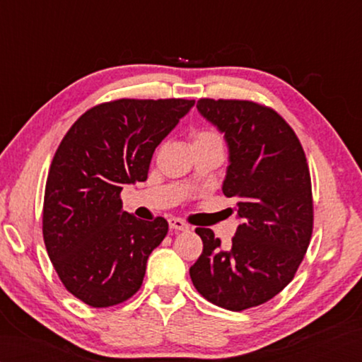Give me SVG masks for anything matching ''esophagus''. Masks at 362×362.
<instances>
[{"label": "esophagus", "mask_w": 362, "mask_h": 362, "mask_svg": "<svg viewBox=\"0 0 362 362\" xmlns=\"http://www.w3.org/2000/svg\"><path fill=\"white\" fill-rule=\"evenodd\" d=\"M168 222H169V227H171L173 230H177V232H183V230L189 228L187 222L183 219H179V218H171Z\"/></svg>", "instance_id": "1"}]
</instances>
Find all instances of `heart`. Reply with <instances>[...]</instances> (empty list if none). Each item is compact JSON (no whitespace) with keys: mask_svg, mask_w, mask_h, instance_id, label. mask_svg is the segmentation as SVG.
I'll list each match as a JSON object with an SVG mask.
<instances>
[{"mask_svg":"<svg viewBox=\"0 0 362 362\" xmlns=\"http://www.w3.org/2000/svg\"><path fill=\"white\" fill-rule=\"evenodd\" d=\"M191 138H193V146L204 143H222L221 135L211 129H197L191 134Z\"/></svg>","mask_w":362,"mask_h":362,"instance_id":"1","label":"heart"}]
</instances>
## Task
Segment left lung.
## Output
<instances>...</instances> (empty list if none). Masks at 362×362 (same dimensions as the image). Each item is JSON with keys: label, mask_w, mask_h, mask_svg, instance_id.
Returning a JSON list of instances; mask_svg holds the SVG:
<instances>
[{"label": "left lung", "mask_w": 362, "mask_h": 362, "mask_svg": "<svg viewBox=\"0 0 362 362\" xmlns=\"http://www.w3.org/2000/svg\"><path fill=\"white\" fill-rule=\"evenodd\" d=\"M197 110L224 132L230 165L222 193L238 197L243 224L228 250L211 228H196L204 250L189 275L209 302L243 311L279 294L302 263L314 222L310 168L296 132L271 107L202 98Z\"/></svg>", "instance_id": "1"}]
</instances>
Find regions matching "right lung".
I'll return each instance as SVG.
<instances>
[{
	"label": "right lung",
	"instance_id": "obj_1",
	"mask_svg": "<svg viewBox=\"0 0 362 362\" xmlns=\"http://www.w3.org/2000/svg\"><path fill=\"white\" fill-rule=\"evenodd\" d=\"M194 99H115L81 115L51 161L43 240L68 292L93 308L126 302L141 288L168 221L122 211L126 183L148 179L152 153Z\"/></svg>",
	"mask_w": 362,
	"mask_h": 362
}]
</instances>
